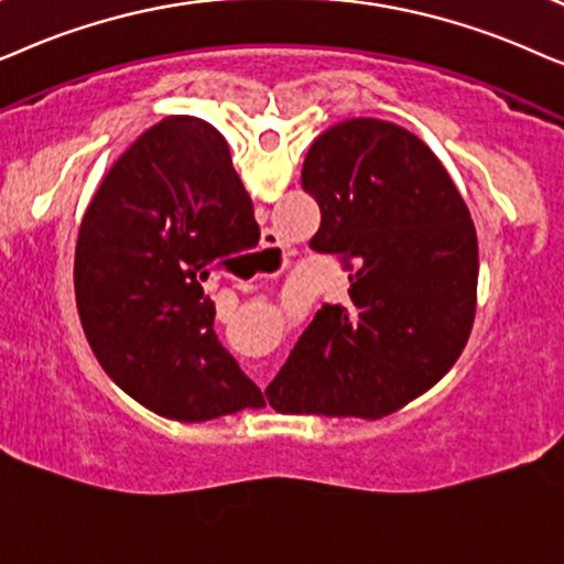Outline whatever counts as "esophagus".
<instances>
[{
    "mask_svg": "<svg viewBox=\"0 0 564 564\" xmlns=\"http://www.w3.org/2000/svg\"><path fill=\"white\" fill-rule=\"evenodd\" d=\"M262 247H265V250H275L278 247V235L275 231H265V235H262Z\"/></svg>",
    "mask_w": 564,
    "mask_h": 564,
    "instance_id": "esophagus-1",
    "label": "esophagus"
}]
</instances>
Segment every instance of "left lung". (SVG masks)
Listing matches in <instances>:
<instances>
[{
  "mask_svg": "<svg viewBox=\"0 0 564 564\" xmlns=\"http://www.w3.org/2000/svg\"><path fill=\"white\" fill-rule=\"evenodd\" d=\"M302 187L312 250L337 254L350 302L322 304L265 389L278 412L392 415L462 356L477 310V231L431 149L402 126L350 118L314 139Z\"/></svg>",
  "mask_w": 564,
  "mask_h": 564,
  "instance_id": "8db88e82",
  "label": "left lung"
}]
</instances>
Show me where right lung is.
I'll list each match as a JSON object with an SVG mask.
<instances>
[{
  "mask_svg": "<svg viewBox=\"0 0 564 564\" xmlns=\"http://www.w3.org/2000/svg\"><path fill=\"white\" fill-rule=\"evenodd\" d=\"M258 237L227 141L206 120L164 118L118 156L82 219L74 294L89 348L126 394L180 423L265 404L204 294Z\"/></svg>",
  "mask_w": 564,
  "mask_h": 564,
  "instance_id": "obj_1",
  "label": "right lung"
}]
</instances>
